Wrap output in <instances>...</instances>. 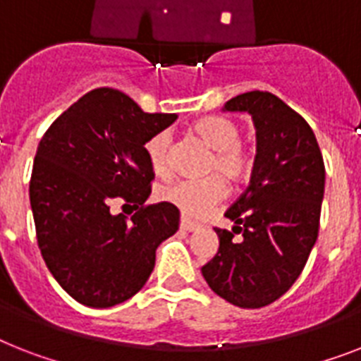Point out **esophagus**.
Instances as JSON below:
<instances>
[{"mask_svg": "<svg viewBox=\"0 0 361 361\" xmlns=\"http://www.w3.org/2000/svg\"><path fill=\"white\" fill-rule=\"evenodd\" d=\"M180 228H181V230H185V231H196V230H200V224H198V222L189 221L187 216H181Z\"/></svg>", "mask_w": 361, "mask_h": 361, "instance_id": "1", "label": "esophagus"}]
</instances>
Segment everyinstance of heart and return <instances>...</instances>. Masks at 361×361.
I'll return each instance as SVG.
<instances>
[{"mask_svg":"<svg viewBox=\"0 0 361 361\" xmlns=\"http://www.w3.org/2000/svg\"><path fill=\"white\" fill-rule=\"evenodd\" d=\"M192 133L213 150L211 159L207 161L206 172L209 178L204 180H180L169 185L161 187L159 198L165 204H171L187 216H204L207 211L222 200L224 185L221 178L226 180L230 185H237L247 180L252 174V155L241 146V130L231 120L221 116H209L192 126ZM146 159L150 163L152 171L161 178L171 174L172 171V152L171 135L159 131L146 140L145 145Z\"/></svg>","mask_w":361,"mask_h":361,"instance_id":"b5f03b06","label":"heart"}]
</instances>
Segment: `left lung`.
I'll list each match as a JSON object with an SVG mask.
<instances>
[{"instance_id":"8db88e82","label":"left lung","mask_w":361,"mask_h":361,"mask_svg":"<svg viewBox=\"0 0 361 361\" xmlns=\"http://www.w3.org/2000/svg\"><path fill=\"white\" fill-rule=\"evenodd\" d=\"M222 111L250 114L257 154L250 185L226 211L233 228H215L219 250L202 276L233 306L263 307L295 283L317 241L323 155L306 120L271 92L239 94Z\"/></svg>"}]
</instances>
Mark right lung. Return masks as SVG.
<instances>
[{
  "label": "right lung",
  "instance_id": "right-lung-1",
  "mask_svg": "<svg viewBox=\"0 0 361 361\" xmlns=\"http://www.w3.org/2000/svg\"><path fill=\"white\" fill-rule=\"evenodd\" d=\"M176 118L145 113L104 87L70 105L38 142L29 183L38 248L79 304L111 307L133 297L154 271L157 247L178 231L174 206H145L154 178L146 140ZM116 197L137 209L130 221L110 211Z\"/></svg>",
  "mask_w": 361,
  "mask_h": 361
}]
</instances>
